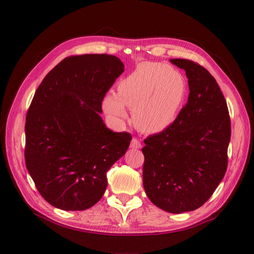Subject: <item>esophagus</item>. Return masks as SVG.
<instances>
[{"mask_svg": "<svg viewBox=\"0 0 254 254\" xmlns=\"http://www.w3.org/2000/svg\"><path fill=\"white\" fill-rule=\"evenodd\" d=\"M130 147L133 148V149H137V148L141 147V142H139L136 137H133V139L131 141Z\"/></svg>", "mask_w": 254, "mask_h": 254, "instance_id": "obj_1", "label": "esophagus"}]
</instances>
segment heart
Masks as SVG:
<instances>
[{
    "label": "heart",
    "instance_id": "heart-1",
    "mask_svg": "<svg viewBox=\"0 0 254 254\" xmlns=\"http://www.w3.org/2000/svg\"><path fill=\"white\" fill-rule=\"evenodd\" d=\"M186 94V80L179 72L164 64L145 62L120 80L118 94L106 95L102 106L119 119L126 118V107L130 108L134 126L143 133L155 134L174 123Z\"/></svg>",
    "mask_w": 254,
    "mask_h": 254
}]
</instances>
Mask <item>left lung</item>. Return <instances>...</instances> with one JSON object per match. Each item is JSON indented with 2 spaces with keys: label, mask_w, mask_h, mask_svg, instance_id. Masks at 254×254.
<instances>
[{
  "label": "left lung",
  "mask_w": 254,
  "mask_h": 254,
  "mask_svg": "<svg viewBox=\"0 0 254 254\" xmlns=\"http://www.w3.org/2000/svg\"><path fill=\"white\" fill-rule=\"evenodd\" d=\"M170 62L186 71L190 93L174 123L144 139L143 186L156 206L180 214L201 207L223 180L231 127L227 102L207 69L187 59Z\"/></svg>",
  "instance_id": "obj_1"
}]
</instances>
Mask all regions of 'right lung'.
I'll return each instance as SVG.
<instances>
[{"mask_svg": "<svg viewBox=\"0 0 254 254\" xmlns=\"http://www.w3.org/2000/svg\"><path fill=\"white\" fill-rule=\"evenodd\" d=\"M123 71L115 56H72L37 88L26 116L25 163L52 206L84 210L104 195L107 171L132 139L109 130L100 117L102 100Z\"/></svg>", "mask_w": 254, "mask_h": 254, "instance_id": "obj_1", "label": "right lung"}]
</instances>
